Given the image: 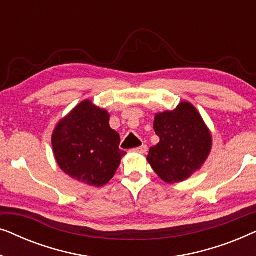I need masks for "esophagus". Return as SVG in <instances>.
Returning a JSON list of instances; mask_svg holds the SVG:
<instances>
[{"label":"esophagus","mask_w":256,"mask_h":256,"mask_svg":"<svg viewBox=\"0 0 256 256\" xmlns=\"http://www.w3.org/2000/svg\"><path fill=\"white\" fill-rule=\"evenodd\" d=\"M146 150H148V146H146V144H143L141 146H138V148H134V149H132V152H140V154H146Z\"/></svg>","instance_id":"34e87169"}]
</instances>
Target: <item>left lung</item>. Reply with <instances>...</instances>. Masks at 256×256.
<instances>
[{"label":"left lung","instance_id":"8db88e82","mask_svg":"<svg viewBox=\"0 0 256 256\" xmlns=\"http://www.w3.org/2000/svg\"><path fill=\"white\" fill-rule=\"evenodd\" d=\"M154 129L160 143L149 149L146 160L166 183L185 180L208 158L211 135L191 104L182 102L172 112L157 114Z\"/></svg>","mask_w":256,"mask_h":256}]
</instances>
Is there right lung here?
I'll use <instances>...</instances> for the list:
<instances>
[{
    "label": "right lung",
    "mask_w": 256,
    "mask_h": 256,
    "mask_svg": "<svg viewBox=\"0 0 256 256\" xmlns=\"http://www.w3.org/2000/svg\"><path fill=\"white\" fill-rule=\"evenodd\" d=\"M120 135L110 127V115L86 100L59 122L52 135L54 157L60 169L90 186L107 184L126 152Z\"/></svg>",
    "instance_id": "right-lung-1"
}]
</instances>
